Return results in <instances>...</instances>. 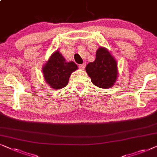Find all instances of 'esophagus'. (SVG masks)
Instances as JSON below:
<instances>
[{"label": "esophagus", "instance_id": "obj_1", "mask_svg": "<svg viewBox=\"0 0 157 157\" xmlns=\"http://www.w3.org/2000/svg\"><path fill=\"white\" fill-rule=\"evenodd\" d=\"M85 65H86V64H85V63H83V64H79V68L81 69V70H85Z\"/></svg>", "mask_w": 157, "mask_h": 157}]
</instances>
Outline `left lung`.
<instances>
[{
    "label": "left lung",
    "mask_w": 157,
    "mask_h": 157,
    "mask_svg": "<svg viewBox=\"0 0 157 157\" xmlns=\"http://www.w3.org/2000/svg\"><path fill=\"white\" fill-rule=\"evenodd\" d=\"M85 70L93 84L100 88H110L118 79L117 61L105 47L98 48L95 61L87 64Z\"/></svg>",
    "instance_id": "8db88e82"
}]
</instances>
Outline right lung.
I'll return each instance as SVG.
<instances>
[{
    "label": "right lung",
    "instance_id": "right-lung-1",
    "mask_svg": "<svg viewBox=\"0 0 157 157\" xmlns=\"http://www.w3.org/2000/svg\"><path fill=\"white\" fill-rule=\"evenodd\" d=\"M78 67L74 62H67L59 51L57 50L50 56L42 67L44 78L52 88L62 89L68 84L71 74Z\"/></svg>",
    "mask_w": 157,
    "mask_h": 157
}]
</instances>
